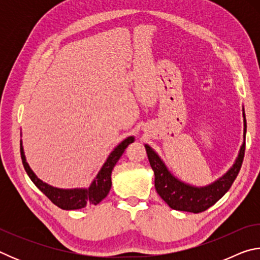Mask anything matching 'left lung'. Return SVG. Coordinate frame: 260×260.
Masks as SVG:
<instances>
[{
	"label": "left lung",
	"mask_w": 260,
	"mask_h": 260,
	"mask_svg": "<svg viewBox=\"0 0 260 260\" xmlns=\"http://www.w3.org/2000/svg\"><path fill=\"white\" fill-rule=\"evenodd\" d=\"M243 121H244V133H243V144L240 149L239 156L226 174L219 178L217 181L205 187H195L191 184L180 181L170 172L164 161L160 157L153 151L151 147L146 144V150L148 153L149 162L155 173V188L165 203L171 209L178 211H186V212L200 213L208 210L210 206L221 199L225 193L230 190L233 182L239 174L242 162H243L244 151H245V133H246V121L245 113L243 110Z\"/></svg>",
	"instance_id": "1"
}]
</instances>
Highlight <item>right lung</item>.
<instances>
[{"label":"right lung","mask_w":260,"mask_h":260,"mask_svg":"<svg viewBox=\"0 0 260 260\" xmlns=\"http://www.w3.org/2000/svg\"><path fill=\"white\" fill-rule=\"evenodd\" d=\"M134 142V136L125 139L120 144L113 149V151L110 153L107 161L104 162L102 169L100 170L99 174L96 175L94 181L91 182L89 188H74V189H60L52 187L50 184L43 182L39 179L34 172L30 170L27 161L24 155V149L21 146L20 141V155L23 160L24 169L26 173L32 180L33 183L37 186L45 195L49 199L52 203L63 210H78L82 209L85 206L96 205L101 201L107 197V195L111 189V173L114 165L119 160L125 149L128 147V144Z\"/></svg>","instance_id":"add662e5"}]
</instances>
